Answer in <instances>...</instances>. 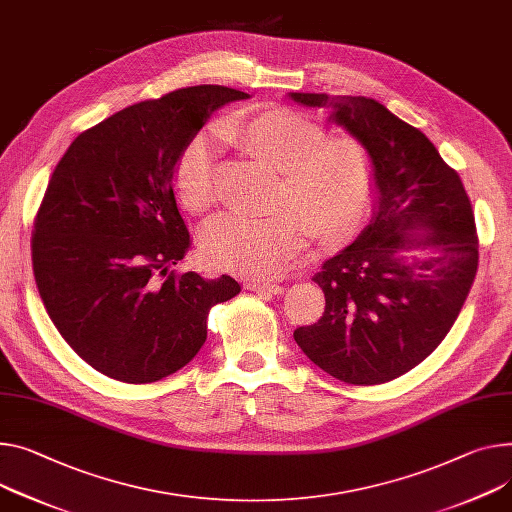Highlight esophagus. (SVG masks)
<instances>
[{
    "label": "esophagus",
    "instance_id": "34e87169",
    "mask_svg": "<svg viewBox=\"0 0 512 512\" xmlns=\"http://www.w3.org/2000/svg\"><path fill=\"white\" fill-rule=\"evenodd\" d=\"M246 289L254 291V293H264V295H277V293H283V287L281 285H274V283H256V281H248L246 283Z\"/></svg>",
    "mask_w": 512,
    "mask_h": 512
}]
</instances>
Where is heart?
Instances as JSON below:
<instances>
[{
  "label": "heart",
  "mask_w": 512,
  "mask_h": 512,
  "mask_svg": "<svg viewBox=\"0 0 512 512\" xmlns=\"http://www.w3.org/2000/svg\"><path fill=\"white\" fill-rule=\"evenodd\" d=\"M225 143L240 145L281 182L266 217L229 215L203 238L209 264L250 279L272 277L305 246L307 233L334 244L355 231L373 196L375 168L369 149L352 137H324V129L289 108H264L231 116L219 127ZM221 155L209 135L192 137L174 166L182 205L209 213L219 199Z\"/></svg>",
  "instance_id": "1"
}]
</instances>
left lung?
I'll use <instances>...</instances> for the list:
<instances>
[{
    "label": "left lung",
    "instance_id": "left-lung-1",
    "mask_svg": "<svg viewBox=\"0 0 512 512\" xmlns=\"http://www.w3.org/2000/svg\"><path fill=\"white\" fill-rule=\"evenodd\" d=\"M371 153L377 211L359 238L313 274L324 316L293 332L305 355L350 385L396 379L435 350L474 285L478 231L459 174L437 147L373 98L293 92ZM425 227L422 236L410 228Z\"/></svg>",
    "mask_w": 512,
    "mask_h": 512
}]
</instances>
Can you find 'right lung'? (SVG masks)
Here are the masks:
<instances>
[{
	"instance_id": "1",
	"label": "right lung",
	"mask_w": 512,
	"mask_h": 512,
	"mask_svg": "<svg viewBox=\"0 0 512 512\" xmlns=\"http://www.w3.org/2000/svg\"><path fill=\"white\" fill-rule=\"evenodd\" d=\"M250 98L192 86L143 100L77 135L32 231L34 281L65 342L98 373L160 381L194 359L213 305L242 287L176 272L190 233L174 199L182 147L219 106Z\"/></svg>"
}]
</instances>
